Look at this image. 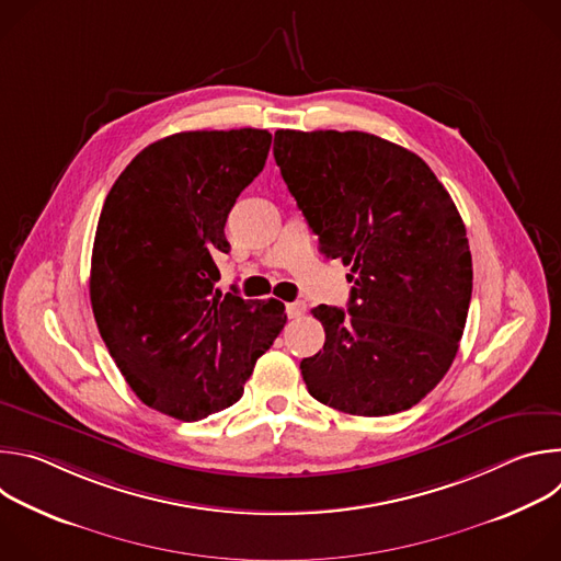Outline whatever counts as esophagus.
<instances>
[{"instance_id":"34e87169","label":"esophagus","mask_w":561,"mask_h":561,"mask_svg":"<svg viewBox=\"0 0 561 561\" xmlns=\"http://www.w3.org/2000/svg\"><path fill=\"white\" fill-rule=\"evenodd\" d=\"M286 312H288V317L297 319L306 312V304L304 301H290V304H286Z\"/></svg>"}]
</instances>
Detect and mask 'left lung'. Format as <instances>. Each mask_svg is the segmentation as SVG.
I'll return each mask as SVG.
<instances>
[{
	"mask_svg": "<svg viewBox=\"0 0 561 561\" xmlns=\"http://www.w3.org/2000/svg\"><path fill=\"white\" fill-rule=\"evenodd\" d=\"M282 178L319 237L351 266L348 310L317 306L324 351L301 359L308 392L348 415L415 407L450 368L472 260L463 221L415 152L359 130H277Z\"/></svg>",
	"mask_w": 561,
	"mask_h": 561,
	"instance_id": "8db88e82",
	"label": "left lung"
}]
</instances>
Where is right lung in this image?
<instances>
[{"label":"right lung","instance_id":"obj_1","mask_svg":"<svg viewBox=\"0 0 561 561\" xmlns=\"http://www.w3.org/2000/svg\"><path fill=\"white\" fill-rule=\"evenodd\" d=\"M273 135L188 130L146 146L106 195L91 260L100 335L141 402L182 422L232 407L286 324L277 299L215 288L230 208Z\"/></svg>","mask_w":561,"mask_h":561}]
</instances>
